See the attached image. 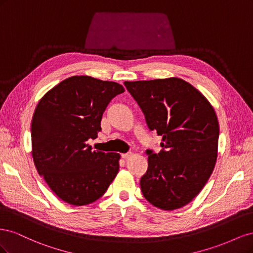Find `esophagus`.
<instances>
[{"label":"esophagus","instance_id":"esophagus-1","mask_svg":"<svg viewBox=\"0 0 253 253\" xmlns=\"http://www.w3.org/2000/svg\"><path fill=\"white\" fill-rule=\"evenodd\" d=\"M132 156V153H126V154H121V157L124 159H127Z\"/></svg>","mask_w":253,"mask_h":253}]
</instances>
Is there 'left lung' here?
Segmentation results:
<instances>
[{
    "label": "left lung",
    "instance_id": "8db88e82",
    "mask_svg": "<svg viewBox=\"0 0 253 253\" xmlns=\"http://www.w3.org/2000/svg\"><path fill=\"white\" fill-rule=\"evenodd\" d=\"M151 131L162 136L158 154L148 150V171L140 179L150 204L171 211L201 192L215 167L219 125L213 106L180 78L126 81Z\"/></svg>",
    "mask_w": 253,
    "mask_h": 253
}]
</instances>
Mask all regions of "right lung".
<instances>
[{
	"label": "right lung",
	"mask_w": 253,
	"mask_h": 253,
	"mask_svg": "<svg viewBox=\"0 0 253 253\" xmlns=\"http://www.w3.org/2000/svg\"><path fill=\"white\" fill-rule=\"evenodd\" d=\"M124 86L89 76L61 81L38 103L32 121L36 169L60 200L73 206L94 203L119 171L118 153L93 151L87 143L101 131V118Z\"/></svg>",
	"instance_id": "right-lung-1"
}]
</instances>
